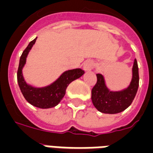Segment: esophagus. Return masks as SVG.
<instances>
[{"label": "esophagus", "mask_w": 153, "mask_h": 153, "mask_svg": "<svg viewBox=\"0 0 153 153\" xmlns=\"http://www.w3.org/2000/svg\"><path fill=\"white\" fill-rule=\"evenodd\" d=\"M94 62L92 61V60H86L85 62V64H84V70L85 71V72H89V71H91V70L94 69Z\"/></svg>", "instance_id": "1"}]
</instances>
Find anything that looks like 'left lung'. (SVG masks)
<instances>
[{
    "label": "left lung",
    "mask_w": 153,
    "mask_h": 153,
    "mask_svg": "<svg viewBox=\"0 0 153 153\" xmlns=\"http://www.w3.org/2000/svg\"><path fill=\"white\" fill-rule=\"evenodd\" d=\"M139 87V68L136 59L132 67V79L127 89L111 91L105 85L104 76L97 74V83L92 89L91 99L97 111L104 114H117L126 110L135 98Z\"/></svg>",
    "instance_id": "1"
}]
</instances>
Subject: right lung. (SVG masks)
<instances>
[{"label": "right lung", "instance_id": "right-lung-1", "mask_svg": "<svg viewBox=\"0 0 153 153\" xmlns=\"http://www.w3.org/2000/svg\"><path fill=\"white\" fill-rule=\"evenodd\" d=\"M37 39H34L30 42L22 54L19 60L18 73V83L22 94L25 99L30 104L41 109H48L56 106L64 97L66 93V89L72 81H75L83 75L85 72L81 68H75L63 72L56 81L45 87L36 88L30 85L24 80L22 75V68L26 64V57L30 51L35 43Z\"/></svg>", "mask_w": 153, "mask_h": 153}]
</instances>
